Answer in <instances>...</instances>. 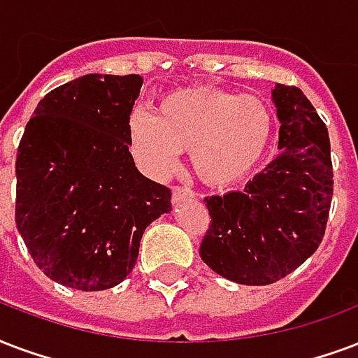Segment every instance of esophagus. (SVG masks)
Segmentation results:
<instances>
[{
	"mask_svg": "<svg viewBox=\"0 0 358 358\" xmlns=\"http://www.w3.org/2000/svg\"><path fill=\"white\" fill-rule=\"evenodd\" d=\"M192 196H194V192L190 189H187V187H173L171 200H173V203H179V201H182L185 198H192Z\"/></svg>",
	"mask_w": 358,
	"mask_h": 358,
	"instance_id": "esophagus-1",
	"label": "esophagus"
}]
</instances>
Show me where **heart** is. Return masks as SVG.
<instances>
[{
    "label": "heart",
    "mask_w": 358,
    "mask_h": 358,
    "mask_svg": "<svg viewBox=\"0 0 358 358\" xmlns=\"http://www.w3.org/2000/svg\"><path fill=\"white\" fill-rule=\"evenodd\" d=\"M270 109L255 96L219 88H189L160 99L157 117L131 115L128 145L152 177L168 176L190 150L196 176L209 187H232L257 169L270 145Z\"/></svg>",
    "instance_id": "b5f03b06"
}]
</instances>
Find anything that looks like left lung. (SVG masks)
<instances>
[{"label": "left lung", "mask_w": 358, "mask_h": 358, "mask_svg": "<svg viewBox=\"0 0 358 358\" xmlns=\"http://www.w3.org/2000/svg\"><path fill=\"white\" fill-rule=\"evenodd\" d=\"M279 155L241 192L206 198L211 227L200 257L224 279L270 285L310 259L332 201L329 130L296 87L275 85Z\"/></svg>", "instance_id": "left-lung-1"}]
</instances>
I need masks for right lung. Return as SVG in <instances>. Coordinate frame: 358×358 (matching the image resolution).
Wrapping results in <instances>:
<instances>
[{"label":"right lung","instance_id":"1","mask_svg":"<svg viewBox=\"0 0 358 358\" xmlns=\"http://www.w3.org/2000/svg\"><path fill=\"white\" fill-rule=\"evenodd\" d=\"M139 75H83L39 101L16 155V228L43 273L106 291L136 266L171 190L139 173L128 124Z\"/></svg>","mask_w":358,"mask_h":358}]
</instances>
